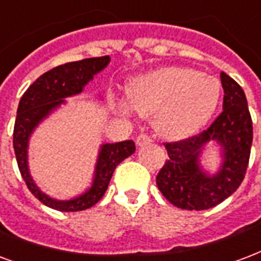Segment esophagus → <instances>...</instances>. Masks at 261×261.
Wrapping results in <instances>:
<instances>
[{"instance_id":"esophagus-1","label":"esophagus","mask_w":261,"mask_h":261,"mask_svg":"<svg viewBox=\"0 0 261 261\" xmlns=\"http://www.w3.org/2000/svg\"><path fill=\"white\" fill-rule=\"evenodd\" d=\"M148 143H151V139L146 136V135H139L138 139H136V146L138 147H143L148 144Z\"/></svg>"}]
</instances>
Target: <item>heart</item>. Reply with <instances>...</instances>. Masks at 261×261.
I'll return each instance as SVG.
<instances>
[{
  "label": "heart",
  "mask_w": 261,
  "mask_h": 261,
  "mask_svg": "<svg viewBox=\"0 0 261 261\" xmlns=\"http://www.w3.org/2000/svg\"><path fill=\"white\" fill-rule=\"evenodd\" d=\"M126 103L119 114L151 117L160 138L179 142L191 138L215 114L221 97L219 80L187 67H160L133 78L126 86Z\"/></svg>",
  "instance_id": "heart-1"
}]
</instances>
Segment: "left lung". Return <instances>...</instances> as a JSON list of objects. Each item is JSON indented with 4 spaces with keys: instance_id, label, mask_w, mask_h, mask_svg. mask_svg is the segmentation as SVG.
<instances>
[{
    "instance_id": "obj_1",
    "label": "left lung",
    "mask_w": 261,
    "mask_h": 261,
    "mask_svg": "<svg viewBox=\"0 0 261 261\" xmlns=\"http://www.w3.org/2000/svg\"><path fill=\"white\" fill-rule=\"evenodd\" d=\"M224 89L223 113L198 136L166 143L169 155L156 176L162 195L181 209L205 211L223 202L242 183L249 164L253 128L244 89L226 72L220 74ZM209 148L219 155L217 169L202 165Z\"/></svg>"
}]
</instances>
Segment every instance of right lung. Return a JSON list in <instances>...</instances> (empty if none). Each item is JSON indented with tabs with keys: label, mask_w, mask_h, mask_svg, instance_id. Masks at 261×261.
<instances>
[{
	"label": "right lung",
	"mask_w": 261,
	"mask_h": 261,
	"mask_svg": "<svg viewBox=\"0 0 261 261\" xmlns=\"http://www.w3.org/2000/svg\"><path fill=\"white\" fill-rule=\"evenodd\" d=\"M109 63V56H103L58 66L35 80L19 101L13 128V148L21 177L35 198H38L46 206L60 212L85 211L99 202L109 187L115 168L136 150L133 140L101 144L96 158L91 186L68 199H58L45 194L31 176L29 147L35 129L59 109H62V106L67 105V97L82 93L96 74L103 71ZM99 99H101V96H99Z\"/></svg>",
	"instance_id": "obj_1"
}]
</instances>
